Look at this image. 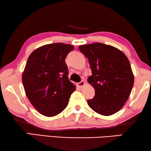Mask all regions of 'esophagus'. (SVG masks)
<instances>
[{"mask_svg":"<svg viewBox=\"0 0 151 151\" xmlns=\"http://www.w3.org/2000/svg\"><path fill=\"white\" fill-rule=\"evenodd\" d=\"M77 85H78V86L79 88H83V86L85 85V82L84 81H82L81 82H80V83H78Z\"/></svg>","mask_w":151,"mask_h":151,"instance_id":"esophagus-1","label":"esophagus"}]
</instances>
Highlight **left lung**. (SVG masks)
Segmentation results:
<instances>
[{
	"instance_id": "8db88e82",
	"label": "left lung",
	"mask_w": 151,
	"mask_h": 151,
	"mask_svg": "<svg viewBox=\"0 0 151 151\" xmlns=\"http://www.w3.org/2000/svg\"><path fill=\"white\" fill-rule=\"evenodd\" d=\"M79 50L88 58L92 75L88 83L95 91L88 106L103 116L121 110L134 85V75L127 56L111 45L101 42L81 45Z\"/></svg>"
}]
</instances>
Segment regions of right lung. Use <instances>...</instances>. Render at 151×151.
<instances>
[{
    "mask_svg": "<svg viewBox=\"0 0 151 151\" xmlns=\"http://www.w3.org/2000/svg\"><path fill=\"white\" fill-rule=\"evenodd\" d=\"M74 47L64 43L43 45L28 58L22 75L25 93L40 114L51 117L67 106L76 86L68 77L65 58Z\"/></svg>",
    "mask_w": 151,
    "mask_h": 151,
    "instance_id": "obj_1",
    "label": "right lung"
}]
</instances>
